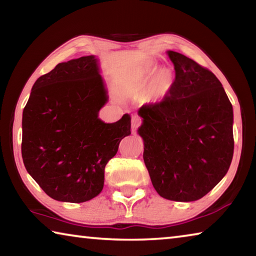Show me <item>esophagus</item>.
I'll return each instance as SVG.
<instances>
[{
  "label": "esophagus",
  "mask_w": 256,
  "mask_h": 256,
  "mask_svg": "<svg viewBox=\"0 0 256 256\" xmlns=\"http://www.w3.org/2000/svg\"><path fill=\"white\" fill-rule=\"evenodd\" d=\"M141 124V118H138V116H133L132 120H131V126L133 130H136L138 126H140Z\"/></svg>",
  "instance_id": "1"
}]
</instances>
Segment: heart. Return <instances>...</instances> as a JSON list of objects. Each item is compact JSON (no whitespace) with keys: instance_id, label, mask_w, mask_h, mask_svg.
I'll list each match as a JSON object with an SVG mask.
<instances>
[{"instance_id":"b5f03b06","label":"heart","mask_w":256,"mask_h":256,"mask_svg":"<svg viewBox=\"0 0 256 256\" xmlns=\"http://www.w3.org/2000/svg\"><path fill=\"white\" fill-rule=\"evenodd\" d=\"M157 70L154 63H146L134 70L128 80V86L136 92H146L150 102H157L167 96L174 84V76L167 68Z\"/></svg>"}]
</instances>
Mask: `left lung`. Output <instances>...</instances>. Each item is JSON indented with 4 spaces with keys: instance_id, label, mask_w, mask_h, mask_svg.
I'll return each mask as SVG.
<instances>
[{
    "instance_id": "1",
    "label": "left lung",
    "mask_w": 256,
    "mask_h": 256,
    "mask_svg": "<svg viewBox=\"0 0 256 256\" xmlns=\"http://www.w3.org/2000/svg\"><path fill=\"white\" fill-rule=\"evenodd\" d=\"M175 81L162 102L144 105V160L160 196L196 201L227 174L234 154L232 106L206 68L168 50Z\"/></svg>"
}]
</instances>
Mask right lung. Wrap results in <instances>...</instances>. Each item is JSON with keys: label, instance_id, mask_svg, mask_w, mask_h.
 <instances>
[{"label": "right lung", "instance_id": "1", "mask_svg": "<svg viewBox=\"0 0 256 256\" xmlns=\"http://www.w3.org/2000/svg\"><path fill=\"white\" fill-rule=\"evenodd\" d=\"M107 92L94 55L60 63L34 82L22 114L24 164L52 198L80 203L104 188L105 167L131 134V118H98Z\"/></svg>", "mask_w": 256, "mask_h": 256}]
</instances>
